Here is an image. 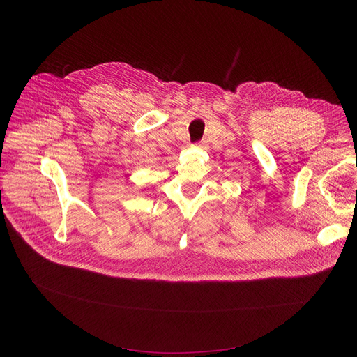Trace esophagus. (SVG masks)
I'll return each mask as SVG.
<instances>
[{"label": "esophagus", "instance_id": "34e87169", "mask_svg": "<svg viewBox=\"0 0 357 357\" xmlns=\"http://www.w3.org/2000/svg\"><path fill=\"white\" fill-rule=\"evenodd\" d=\"M195 144H197V146H199V147H205V146H207V142H204V140H202V142H198V143H195Z\"/></svg>", "mask_w": 357, "mask_h": 357}]
</instances>
